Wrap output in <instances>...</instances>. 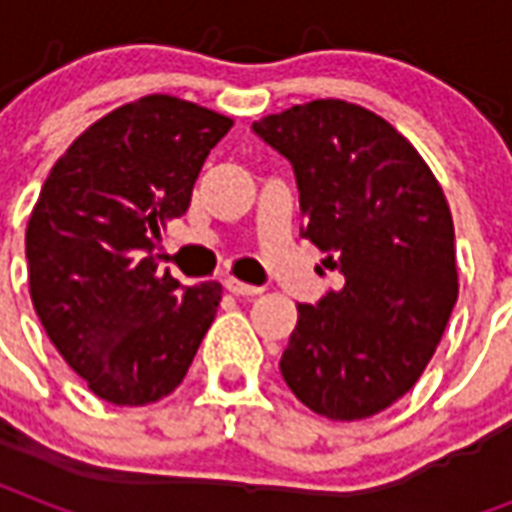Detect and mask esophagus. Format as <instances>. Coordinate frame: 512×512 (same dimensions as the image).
Returning <instances> with one entry per match:
<instances>
[{"label": "esophagus", "mask_w": 512, "mask_h": 512, "mask_svg": "<svg viewBox=\"0 0 512 512\" xmlns=\"http://www.w3.org/2000/svg\"><path fill=\"white\" fill-rule=\"evenodd\" d=\"M224 288L235 293V296H257V293H263L260 285H249V282H241V279L235 277H227L224 279Z\"/></svg>", "instance_id": "1"}]
</instances>
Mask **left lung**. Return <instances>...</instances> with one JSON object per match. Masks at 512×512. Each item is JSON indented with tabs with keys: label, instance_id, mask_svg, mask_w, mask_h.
Listing matches in <instances>:
<instances>
[{
	"label": "left lung",
	"instance_id": "left-lung-1",
	"mask_svg": "<svg viewBox=\"0 0 512 512\" xmlns=\"http://www.w3.org/2000/svg\"><path fill=\"white\" fill-rule=\"evenodd\" d=\"M252 128L293 164L304 238L343 274V288L299 304L282 378L321 417H373L417 384L458 301L447 197L365 106L323 98Z\"/></svg>",
	"mask_w": 512,
	"mask_h": 512
}]
</instances>
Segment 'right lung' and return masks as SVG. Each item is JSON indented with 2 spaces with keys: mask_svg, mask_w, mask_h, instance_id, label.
I'll return each mask as SVG.
<instances>
[{
  "mask_svg": "<svg viewBox=\"0 0 512 512\" xmlns=\"http://www.w3.org/2000/svg\"><path fill=\"white\" fill-rule=\"evenodd\" d=\"M230 117L145 95L101 117L57 158L27 224L29 296L90 392L147 406L189 373L222 301L219 282L180 288L156 249Z\"/></svg>",
  "mask_w": 512,
  "mask_h": 512,
  "instance_id": "add662e5",
  "label": "right lung"
}]
</instances>
